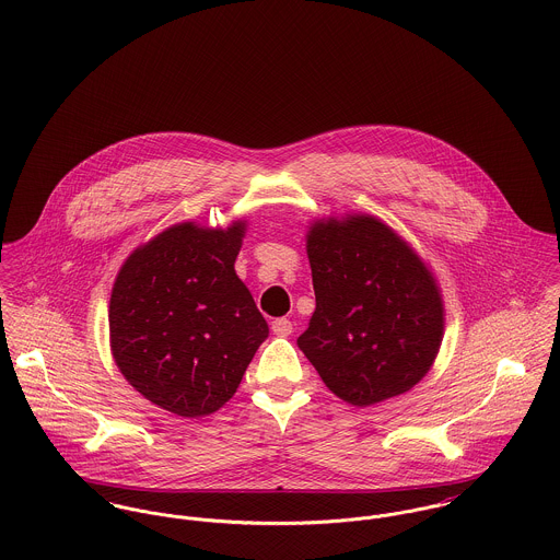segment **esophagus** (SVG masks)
<instances>
[{
	"label": "esophagus",
	"mask_w": 560,
	"mask_h": 560,
	"mask_svg": "<svg viewBox=\"0 0 560 560\" xmlns=\"http://www.w3.org/2000/svg\"><path fill=\"white\" fill-rule=\"evenodd\" d=\"M271 331H273L276 336H289V334L293 331V323L287 319V317L271 320Z\"/></svg>",
	"instance_id": "obj_1"
}]
</instances>
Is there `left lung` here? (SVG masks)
<instances>
[{
	"mask_svg": "<svg viewBox=\"0 0 560 560\" xmlns=\"http://www.w3.org/2000/svg\"><path fill=\"white\" fill-rule=\"evenodd\" d=\"M317 308L300 349L355 407L411 390L444 338V302L416 249L369 213L315 220L306 235Z\"/></svg>",
	"mask_w": 560,
	"mask_h": 560,
	"instance_id": "8db88e82",
	"label": "left lung"
}]
</instances>
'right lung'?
Here are the masks:
<instances>
[{"instance_id": "1", "label": "right lung", "mask_w": 560, "mask_h": 560, "mask_svg": "<svg viewBox=\"0 0 560 560\" xmlns=\"http://www.w3.org/2000/svg\"><path fill=\"white\" fill-rule=\"evenodd\" d=\"M245 220L180 222L138 245L109 298V347L125 380L161 409L200 418L233 399L267 320L235 271Z\"/></svg>"}]
</instances>
